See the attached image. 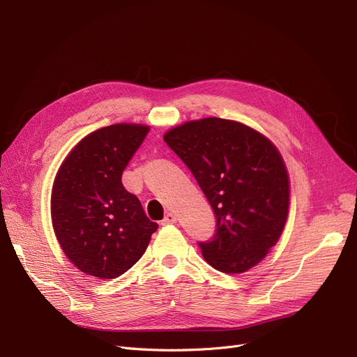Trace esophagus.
Masks as SVG:
<instances>
[{
  "label": "esophagus",
  "mask_w": 357,
  "mask_h": 357,
  "mask_svg": "<svg viewBox=\"0 0 357 357\" xmlns=\"http://www.w3.org/2000/svg\"><path fill=\"white\" fill-rule=\"evenodd\" d=\"M175 222H176V216L174 213H167L162 220V225H169V223H175Z\"/></svg>",
  "instance_id": "1"
}]
</instances>
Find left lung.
Listing matches in <instances>:
<instances>
[{
    "mask_svg": "<svg viewBox=\"0 0 357 357\" xmlns=\"http://www.w3.org/2000/svg\"><path fill=\"white\" fill-rule=\"evenodd\" d=\"M188 166L216 215L204 260L223 273H243L278 243L288 218L289 179L282 155L260 132L220 117L190 121L165 134Z\"/></svg>",
    "mask_w": 357,
    "mask_h": 357,
    "instance_id": "obj_1",
    "label": "left lung"
}]
</instances>
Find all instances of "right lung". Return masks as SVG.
I'll return each instance as SVG.
<instances>
[{"label": "right lung", "mask_w": 357, "mask_h": 357, "mask_svg": "<svg viewBox=\"0 0 357 357\" xmlns=\"http://www.w3.org/2000/svg\"><path fill=\"white\" fill-rule=\"evenodd\" d=\"M150 128L116 123L91 132L64 158L51 191L57 241L73 265L100 280H114L141 259L158 228L122 174Z\"/></svg>", "instance_id": "add662e5"}]
</instances>
